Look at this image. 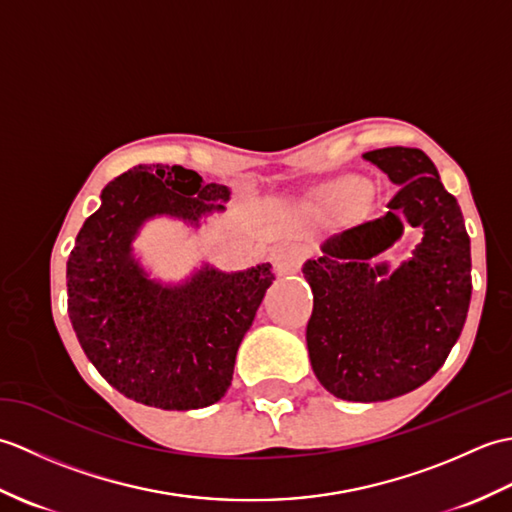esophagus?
<instances>
[{
	"mask_svg": "<svg viewBox=\"0 0 512 512\" xmlns=\"http://www.w3.org/2000/svg\"><path fill=\"white\" fill-rule=\"evenodd\" d=\"M306 259V250H303L299 244H286L281 246L275 253V266L279 275H295L299 273V268Z\"/></svg>",
	"mask_w": 512,
	"mask_h": 512,
	"instance_id": "34e87169",
	"label": "esophagus"
}]
</instances>
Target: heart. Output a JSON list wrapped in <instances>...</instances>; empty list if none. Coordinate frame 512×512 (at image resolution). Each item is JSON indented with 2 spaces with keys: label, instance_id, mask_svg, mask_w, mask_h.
<instances>
[{
  "label": "heart",
  "instance_id": "b5f03b06",
  "mask_svg": "<svg viewBox=\"0 0 512 512\" xmlns=\"http://www.w3.org/2000/svg\"><path fill=\"white\" fill-rule=\"evenodd\" d=\"M363 191V182L361 180H350L345 184V193L347 195H358Z\"/></svg>",
  "mask_w": 512,
  "mask_h": 512
}]
</instances>
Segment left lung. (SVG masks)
Here are the masks:
<instances>
[{"instance_id":"obj_1","label":"left lung","mask_w":512,"mask_h":512,"mask_svg":"<svg viewBox=\"0 0 512 512\" xmlns=\"http://www.w3.org/2000/svg\"><path fill=\"white\" fill-rule=\"evenodd\" d=\"M363 158L398 189L383 215L325 239L323 255L303 266L314 297L306 341L330 394L378 402L409 394L447 361L471 303V239L424 151L385 147ZM407 221L425 228L414 257L394 274L372 267Z\"/></svg>"}]
</instances>
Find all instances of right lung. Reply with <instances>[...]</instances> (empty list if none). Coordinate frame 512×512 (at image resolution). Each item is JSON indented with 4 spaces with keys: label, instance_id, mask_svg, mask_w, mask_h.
Instances as JSON below:
<instances>
[{
    "label": "right lung",
    "instance_id": "right-lung-1",
    "mask_svg": "<svg viewBox=\"0 0 512 512\" xmlns=\"http://www.w3.org/2000/svg\"><path fill=\"white\" fill-rule=\"evenodd\" d=\"M224 184L180 165H138L101 193L68 257V314L85 356L123 396L149 407H209L231 387L237 347L275 281L270 264L220 273L202 268L184 286L147 279L132 239L160 213L198 222L222 211Z\"/></svg>",
    "mask_w": 512,
    "mask_h": 512
}]
</instances>
